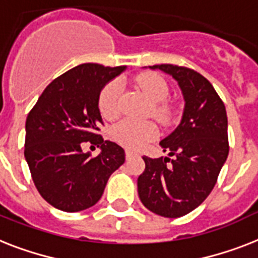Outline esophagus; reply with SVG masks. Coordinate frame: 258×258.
Here are the masks:
<instances>
[{
	"label": "esophagus",
	"mask_w": 258,
	"mask_h": 258,
	"mask_svg": "<svg viewBox=\"0 0 258 258\" xmlns=\"http://www.w3.org/2000/svg\"><path fill=\"white\" fill-rule=\"evenodd\" d=\"M135 155H138V154H135L134 151L125 150V158H127V159H131V158H133V156H135Z\"/></svg>",
	"instance_id": "esophagus-1"
}]
</instances>
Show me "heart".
Segmentation results:
<instances>
[{
	"label": "heart",
	"mask_w": 258,
	"mask_h": 258,
	"mask_svg": "<svg viewBox=\"0 0 258 258\" xmlns=\"http://www.w3.org/2000/svg\"><path fill=\"white\" fill-rule=\"evenodd\" d=\"M135 85L148 96L151 103V111L155 118L160 122H167L171 115V107L165 103V98L168 96V85L158 74L144 73L138 75ZM120 99H122V85L118 79L110 81L104 86L99 94L100 114L106 119H115L120 114ZM111 135L115 142L128 148H142L158 135V127L154 122L144 120L138 122L133 119H124L114 125Z\"/></svg>",
	"instance_id": "obj_1"
}]
</instances>
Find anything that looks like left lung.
I'll return each mask as SVG.
<instances>
[{
  "label": "left lung",
  "mask_w": 258,
  "mask_h": 258,
  "mask_svg": "<svg viewBox=\"0 0 258 258\" xmlns=\"http://www.w3.org/2000/svg\"><path fill=\"white\" fill-rule=\"evenodd\" d=\"M150 69L171 75L185 103L180 124L160 142L175 158L143 156L138 194L151 212L176 219L198 208L216 184L229 152L227 111L211 82L198 71L176 64Z\"/></svg>",
  "instance_id": "left-lung-1"
}]
</instances>
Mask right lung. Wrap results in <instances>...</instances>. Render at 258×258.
<instances>
[{
    "label": "right lung",
    "mask_w": 258,
    "mask_h": 258,
    "mask_svg": "<svg viewBox=\"0 0 258 258\" xmlns=\"http://www.w3.org/2000/svg\"><path fill=\"white\" fill-rule=\"evenodd\" d=\"M124 69L79 64L54 79L27 115L25 159L39 195L54 208L79 212L95 205L124 163V150L98 134L100 91ZM85 143L101 154H85Z\"/></svg>",
    "instance_id": "obj_1"
}]
</instances>
